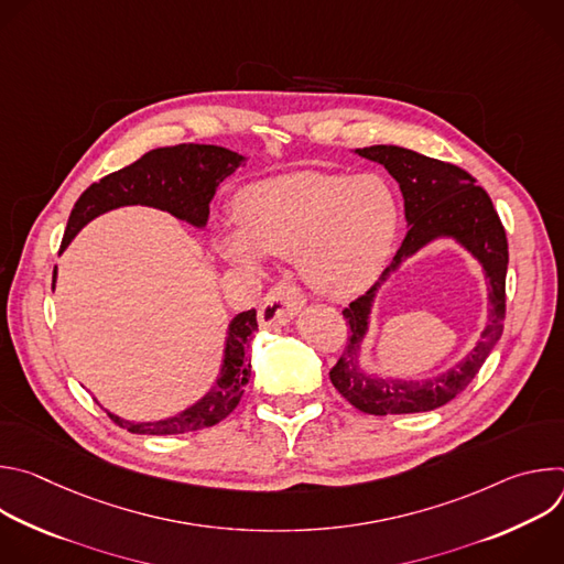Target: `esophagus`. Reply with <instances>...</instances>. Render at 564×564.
I'll return each instance as SVG.
<instances>
[{
	"label": "esophagus",
	"mask_w": 564,
	"mask_h": 564,
	"mask_svg": "<svg viewBox=\"0 0 564 564\" xmlns=\"http://www.w3.org/2000/svg\"><path fill=\"white\" fill-rule=\"evenodd\" d=\"M305 296L296 285L279 283L274 285L259 305V324L261 328H281L301 312Z\"/></svg>",
	"instance_id": "obj_1"
}]
</instances>
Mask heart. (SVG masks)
<instances>
[{"label": "heart", "mask_w": 564, "mask_h": 564, "mask_svg": "<svg viewBox=\"0 0 564 564\" xmlns=\"http://www.w3.org/2000/svg\"><path fill=\"white\" fill-rule=\"evenodd\" d=\"M238 231L218 236L229 263L257 268L261 254L296 257L305 283L333 299L366 290L381 272L399 225L392 189L375 174L294 172L240 189Z\"/></svg>", "instance_id": "1"}]
</instances>
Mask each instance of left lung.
<instances>
[{"label": "left lung", "mask_w": 564, "mask_h": 564, "mask_svg": "<svg viewBox=\"0 0 564 564\" xmlns=\"http://www.w3.org/2000/svg\"><path fill=\"white\" fill-rule=\"evenodd\" d=\"M355 153L383 165L399 183L401 196H404L409 231L392 263L381 272V279L344 310L350 337L344 355L330 370V381L355 409L368 415L435 411L448 404L473 381L502 337L507 312L505 283L509 265L507 234L489 194L477 187L475 178L457 165L442 163V160L394 144H372L357 149ZM437 237H453L486 270L490 281L488 328L482 332L476 348L444 376L409 382L381 380L364 373L358 368V352L369 327V312L376 290L401 262Z\"/></svg>", "instance_id": "8db88e82"}]
</instances>
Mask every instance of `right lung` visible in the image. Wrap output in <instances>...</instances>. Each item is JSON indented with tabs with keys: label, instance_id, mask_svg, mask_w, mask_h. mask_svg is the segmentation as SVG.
<instances>
[{
	"label": "right lung",
	"instance_id": "right-lung-1",
	"mask_svg": "<svg viewBox=\"0 0 564 564\" xmlns=\"http://www.w3.org/2000/svg\"><path fill=\"white\" fill-rule=\"evenodd\" d=\"M243 163V155L216 144H176L153 149L135 160L133 165L100 178L77 198L66 223L59 254L89 220L124 205L163 209L200 229L207 225L209 203L218 185ZM55 279L57 268L53 270V288ZM254 330H259L257 310L240 312L231 318L218 379L194 406L155 422H129L109 411L107 415L120 429L135 435H183L218 424L238 406L240 397L246 392V383L250 381L252 366L246 359V348Z\"/></svg>",
	"mask_w": 564,
	"mask_h": 564
}]
</instances>
